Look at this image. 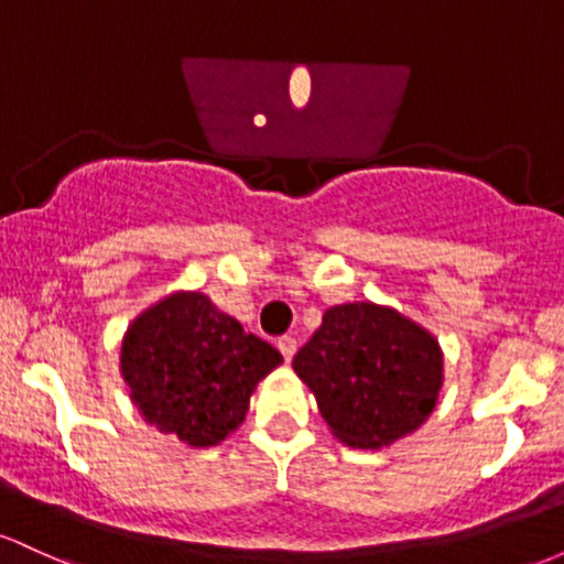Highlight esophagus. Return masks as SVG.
Here are the masks:
<instances>
[{
  "label": "esophagus",
  "mask_w": 564,
  "mask_h": 564,
  "mask_svg": "<svg viewBox=\"0 0 564 564\" xmlns=\"http://www.w3.org/2000/svg\"><path fill=\"white\" fill-rule=\"evenodd\" d=\"M278 349H281L283 360L291 364V358H294V352H296V339L294 336H283V339H278Z\"/></svg>",
  "instance_id": "obj_1"
}]
</instances>
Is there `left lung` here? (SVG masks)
Masks as SVG:
<instances>
[{"label": "left lung", "instance_id": "8db88e82", "mask_svg": "<svg viewBox=\"0 0 564 564\" xmlns=\"http://www.w3.org/2000/svg\"><path fill=\"white\" fill-rule=\"evenodd\" d=\"M291 366L318 400L328 430L349 448H387L416 432L443 390L435 336L373 302L328 307Z\"/></svg>", "mask_w": 564, "mask_h": 564}]
</instances>
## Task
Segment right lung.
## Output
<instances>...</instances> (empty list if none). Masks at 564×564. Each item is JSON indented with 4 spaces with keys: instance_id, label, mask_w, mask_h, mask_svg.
<instances>
[{
    "instance_id": "obj_1",
    "label": "right lung",
    "mask_w": 564,
    "mask_h": 564,
    "mask_svg": "<svg viewBox=\"0 0 564 564\" xmlns=\"http://www.w3.org/2000/svg\"><path fill=\"white\" fill-rule=\"evenodd\" d=\"M283 355L200 291H172L127 326L119 368L142 419L191 448L241 426L257 384Z\"/></svg>"
}]
</instances>
